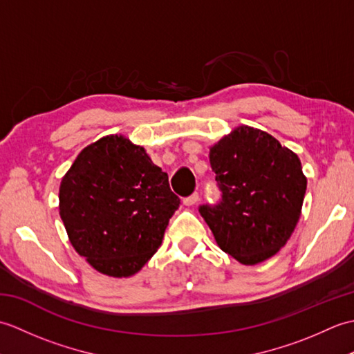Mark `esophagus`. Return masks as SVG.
Instances as JSON below:
<instances>
[{
	"instance_id": "esophagus-1",
	"label": "esophagus",
	"mask_w": 354,
	"mask_h": 354,
	"mask_svg": "<svg viewBox=\"0 0 354 354\" xmlns=\"http://www.w3.org/2000/svg\"><path fill=\"white\" fill-rule=\"evenodd\" d=\"M199 201V194L198 193H193V194H190V196H187V198H184V205H187V207H192V205H194L196 204V202Z\"/></svg>"
}]
</instances>
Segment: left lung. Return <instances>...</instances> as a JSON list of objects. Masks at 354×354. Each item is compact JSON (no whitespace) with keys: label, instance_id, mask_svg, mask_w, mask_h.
I'll use <instances>...</instances> for the list:
<instances>
[{"label":"left lung","instance_id":"8db88e82","mask_svg":"<svg viewBox=\"0 0 354 354\" xmlns=\"http://www.w3.org/2000/svg\"><path fill=\"white\" fill-rule=\"evenodd\" d=\"M222 192L199 213L223 252L242 265L272 257L290 239L307 189L301 161L272 135L239 126L209 147Z\"/></svg>","mask_w":354,"mask_h":354}]
</instances>
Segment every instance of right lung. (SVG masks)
Wrapping results in <instances>:
<instances>
[{"label": "right lung", "mask_w": 354, "mask_h": 354, "mask_svg": "<svg viewBox=\"0 0 354 354\" xmlns=\"http://www.w3.org/2000/svg\"><path fill=\"white\" fill-rule=\"evenodd\" d=\"M179 204L167 173L123 135L86 146L59 189V214L74 250L117 278L152 259Z\"/></svg>", "instance_id": "1"}]
</instances>
